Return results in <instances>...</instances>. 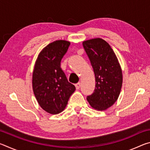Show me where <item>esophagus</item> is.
<instances>
[{
	"label": "esophagus",
	"mask_w": 150,
	"mask_h": 150,
	"mask_svg": "<svg viewBox=\"0 0 150 150\" xmlns=\"http://www.w3.org/2000/svg\"><path fill=\"white\" fill-rule=\"evenodd\" d=\"M75 87L77 89H79L81 87V83H77V84H75Z\"/></svg>",
	"instance_id": "esophagus-1"
}]
</instances>
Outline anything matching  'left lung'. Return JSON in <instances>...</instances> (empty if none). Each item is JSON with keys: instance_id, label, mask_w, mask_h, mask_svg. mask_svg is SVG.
I'll return each instance as SVG.
<instances>
[{"instance_id": "1", "label": "left lung", "mask_w": 150, "mask_h": 150, "mask_svg": "<svg viewBox=\"0 0 150 150\" xmlns=\"http://www.w3.org/2000/svg\"><path fill=\"white\" fill-rule=\"evenodd\" d=\"M95 76V88L87 99L93 108L105 110L117 100L122 85V73L117 57L107 42L94 38L83 42Z\"/></svg>"}]
</instances>
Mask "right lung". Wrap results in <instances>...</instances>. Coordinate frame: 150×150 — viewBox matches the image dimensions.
<instances>
[{
  "label": "right lung",
  "mask_w": 150,
  "mask_h": 150,
  "mask_svg": "<svg viewBox=\"0 0 150 150\" xmlns=\"http://www.w3.org/2000/svg\"><path fill=\"white\" fill-rule=\"evenodd\" d=\"M70 42L56 40L40 53L32 75V88L40 106L47 112L57 115L64 110L75 87L68 81L60 67L61 61Z\"/></svg>",
  "instance_id": "1"
}]
</instances>
